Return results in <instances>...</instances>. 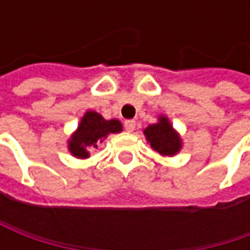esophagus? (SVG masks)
<instances>
[{
    "label": "esophagus",
    "instance_id": "obj_1",
    "mask_svg": "<svg viewBox=\"0 0 250 250\" xmlns=\"http://www.w3.org/2000/svg\"><path fill=\"white\" fill-rule=\"evenodd\" d=\"M124 126H125V129L128 130V132H133L135 130V126H136V122L133 120H128L124 122Z\"/></svg>",
    "mask_w": 250,
    "mask_h": 250
}]
</instances>
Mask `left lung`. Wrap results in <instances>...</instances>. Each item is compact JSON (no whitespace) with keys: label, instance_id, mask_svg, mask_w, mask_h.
<instances>
[{"label":"left lung","instance_id":"obj_1","mask_svg":"<svg viewBox=\"0 0 250 250\" xmlns=\"http://www.w3.org/2000/svg\"><path fill=\"white\" fill-rule=\"evenodd\" d=\"M151 149L161 156H175L182 147V142L166 115L159 117L157 124H151L143 130Z\"/></svg>","mask_w":250,"mask_h":250}]
</instances>
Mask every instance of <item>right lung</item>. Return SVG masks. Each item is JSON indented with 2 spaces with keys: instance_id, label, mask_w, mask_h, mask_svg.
Returning a JSON list of instances; mask_svg holds the SVG:
<instances>
[{
  "instance_id": "add662e5",
  "label": "right lung",
  "mask_w": 250,
  "mask_h": 250,
  "mask_svg": "<svg viewBox=\"0 0 250 250\" xmlns=\"http://www.w3.org/2000/svg\"><path fill=\"white\" fill-rule=\"evenodd\" d=\"M122 125L118 120H104L99 112L87 111L68 140V149L71 154L78 159H87L90 156L89 150L97 149L103 140L110 133H118Z\"/></svg>"
}]
</instances>
